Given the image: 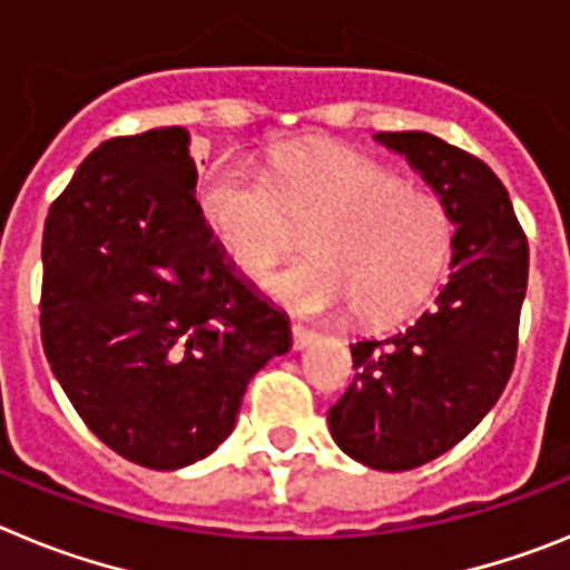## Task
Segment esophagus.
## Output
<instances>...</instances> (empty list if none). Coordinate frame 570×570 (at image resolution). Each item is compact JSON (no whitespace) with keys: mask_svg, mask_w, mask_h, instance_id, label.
I'll return each instance as SVG.
<instances>
[{"mask_svg":"<svg viewBox=\"0 0 570 570\" xmlns=\"http://www.w3.org/2000/svg\"><path fill=\"white\" fill-rule=\"evenodd\" d=\"M291 336H294V347L299 351V347H305L308 342L316 340V331L314 328H305V325H299V322H294L291 325Z\"/></svg>","mask_w":570,"mask_h":570,"instance_id":"obj_1","label":"esophagus"}]
</instances>
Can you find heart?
I'll return each instance as SVG.
<instances>
[{"instance_id": "obj_1", "label": "heart", "mask_w": 570, "mask_h": 570, "mask_svg": "<svg viewBox=\"0 0 570 570\" xmlns=\"http://www.w3.org/2000/svg\"><path fill=\"white\" fill-rule=\"evenodd\" d=\"M199 214L250 282L294 254V228L314 225L305 242L314 259L271 282L288 308L311 316L354 308L365 322L402 320L434 291L454 242L440 196L351 148L279 150L268 174L223 156L199 185Z\"/></svg>"}]
</instances>
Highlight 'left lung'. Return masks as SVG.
Here are the masks:
<instances>
[{
	"label": "left lung",
	"instance_id": "obj_1",
	"mask_svg": "<svg viewBox=\"0 0 570 570\" xmlns=\"http://www.w3.org/2000/svg\"><path fill=\"white\" fill-rule=\"evenodd\" d=\"M420 170L456 225L451 279L411 328L351 345L356 376L328 411L336 445L376 471H411L465 440L511 380L528 239L482 159L422 130L376 134Z\"/></svg>",
	"mask_w": 570,
	"mask_h": 570
}]
</instances>
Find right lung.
I'll list each match as a JSON object with an SVG mask.
<instances>
[{
    "label": "right lung",
    "instance_id": "1",
    "mask_svg": "<svg viewBox=\"0 0 570 570\" xmlns=\"http://www.w3.org/2000/svg\"><path fill=\"white\" fill-rule=\"evenodd\" d=\"M188 130L114 136L53 199L39 325L85 425L154 471L234 431L250 376L288 354L282 311L234 274L196 203Z\"/></svg>",
    "mask_w": 570,
    "mask_h": 570
}]
</instances>
